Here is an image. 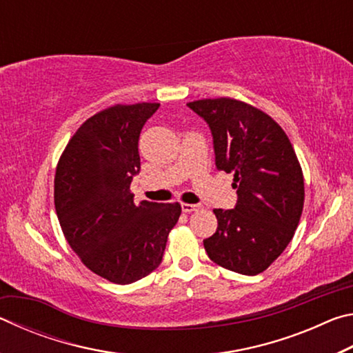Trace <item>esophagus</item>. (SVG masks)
Instances as JSON below:
<instances>
[{
  "mask_svg": "<svg viewBox=\"0 0 353 353\" xmlns=\"http://www.w3.org/2000/svg\"><path fill=\"white\" fill-rule=\"evenodd\" d=\"M201 205L199 204H187V202H182V212L183 213H191L199 210Z\"/></svg>",
  "mask_w": 353,
  "mask_h": 353,
  "instance_id": "1",
  "label": "esophagus"
}]
</instances>
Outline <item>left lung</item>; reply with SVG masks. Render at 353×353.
Returning a JSON list of instances; mask_svg holds the SVG:
<instances>
[{"label":"left lung","mask_w":353,"mask_h":353,"mask_svg":"<svg viewBox=\"0 0 353 353\" xmlns=\"http://www.w3.org/2000/svg\"><path fill=\"white\" fill-rule=\"evenodd\" d=\"M213 135L216 168L234 174V210L214 208L216 232L204 240L210 260L244 276L266 271L294 236L305 187L301 163L279 123L234 98L188 103Z\"/></svg>","instance_id":"obj_1"}]
</instances>
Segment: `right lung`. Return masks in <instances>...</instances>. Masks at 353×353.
<instances>
[{
    "instance_id": "1",
    "label": "right lung",
    "mask_w": 353,
    "mask_h": 353,
    "mask_svg": "<svg viewBox=\"0 0 353 353\" xmlns=\"http://www.w3.org/2000/svg\"><path fill=\"white\" fill-rule=\"evenodd\" d=\"M159 103L115 104L81 124L59 159L54 205L65 240L88 270L128 285L162 263L179 202H134L139 139Z\"/></svg>"
}]
</instances>
